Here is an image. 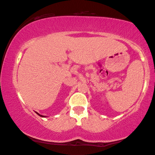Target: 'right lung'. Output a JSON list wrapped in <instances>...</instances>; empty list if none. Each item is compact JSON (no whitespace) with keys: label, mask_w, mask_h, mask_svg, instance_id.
Wrapping results in <instances>:
<instances>
[{"label":"right lung","mask_w":155,"mask_h":155,"mask_svg":"<svg viewBox=\"0 0 155 155\" xmlns=\"http://www.w3.org/2000/svg\"><path fill=\"white\" fill-rule=\"evenodd\" d=\"M36 114H38V115H40V116H41V117H46V116H45V115H40V114H39L38 113H37V112H36Z\"/></svg>","instance_id":"obj_1"}]
</instances>
